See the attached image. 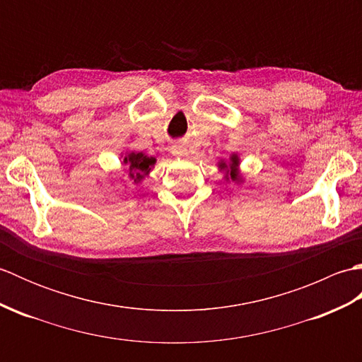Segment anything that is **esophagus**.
Returning <instances> with one entry per match:
<instances>
[{"label": "esophagus", "instance_id": "obj_1", "mask_svg": "<svg viewBox=\"0 0 362 362\" xmlns=\"http://www.w3.org/2000/svg\"><path fill=\"white\" fill-rule=\"evenodd\" d=\"M171 151H173V156H175V157H188L189 156L188 149L185 148V146H182V144L173 146Z\"/></svg>", "mask_w": 362, "mask_h": 362}]
</instances>
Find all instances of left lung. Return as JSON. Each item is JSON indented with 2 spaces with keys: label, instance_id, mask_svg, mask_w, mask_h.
Wrapping results in <instances>:
<instances>
[{
  "label": "left lung",
  "instance_id": "8db88e82",
  "mask_svg": "<svg viewBox=\"0 0 362 362\" xmlns=\"http://www.w3.org/2000/svg\"><path fill=\"white\" fill-rule=\"evenodd\" d=\"M240 165H241V158L238 153H232L228 161L226 160L218 161V168L221 173H224V179L227 182L232 180L233 183H236V185H241L244 182V177L241 175V171H240Z\"/></svg>",
  "mask_w": 362,
  "mask_h": 362
}]
</instances>
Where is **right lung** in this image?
<instances>
[{"instance_id":"add662e5","label":"right lung","mask_w":362,"mask_h":362,"mask_svg":"<svg viewBox=\"0 0 362 362\" xmlns=\"http://www.w3.org/2000/svg\"><path fill=\"white\" fill-rule=\"evenodd\" d=\"M122 158V174L119 180H122L127 188V185H140V183L149 177L152 169L156 168L157 158L146 156L144 152H135L127 151L121 153Z\"/></svg>"}]
</instances>
